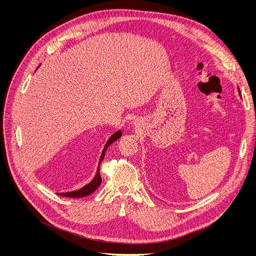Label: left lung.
I'll return each instance as SVG.
<instances>
[{"label":"left lung","instance_id":"left-lung-1","mask_svg":"<svg viewBox=\"0 0 256 256\" xmlns=\"http://www.w3.org/2000/svg\"><path fill=\"white\" fill-rule=\"evenodd\" d=\"M238 92H240V89H238Z\"/></svg>","mask_w":256,"mask_h":256}]
</instances>
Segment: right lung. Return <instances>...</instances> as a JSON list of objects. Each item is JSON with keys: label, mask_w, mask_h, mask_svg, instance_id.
Segmentation results:
<instances>
[{"label": "right lung", "mask_w": 256, "mask_h": 256, "mask_svg": "<svg viewBox=\"0 0 256 256\" xmlns=\"http://www.w3.org/2000/svg\"><path fill=\"white\" fill-rule=\"evenodd\" d=\"M121 130H117L116 132H114L113 135L108 139L104 150H102V156L100 158V163H98V170H96V176H94V178L88 184H86L85 186L80 188V190H76V191H72V192H66V193H59L60 196H64V197H70V198H82V197H85V196H88L90 194H92L94 191H96L98 188L100 186V184H102V178H100V165L102 163V160H104V154H106V150L108 147H109L113 142H115L117 139H119L121 137Z\"/></svg>", "instance_id": "obj_1"}]
</instances>
